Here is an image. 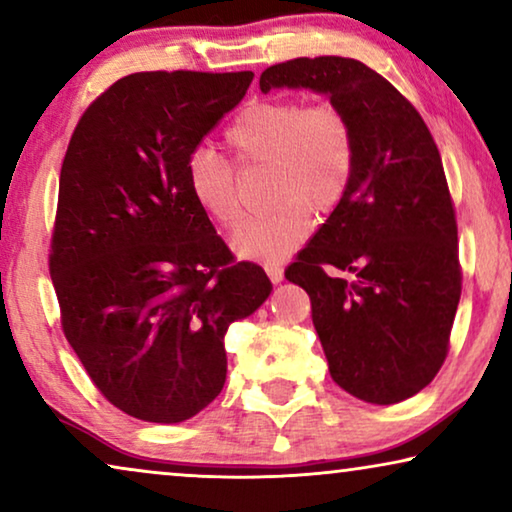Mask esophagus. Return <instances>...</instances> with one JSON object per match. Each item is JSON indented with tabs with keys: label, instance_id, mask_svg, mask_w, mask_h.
<instances>
[{
	"label": "esophagus",
	"instance_id": "esophagus-1",
	"mask_svg": "<svg viewBox=\"0 0 512 512\" xmlns=\"http://www.w3.org/2000/svg\"><path fill=\"white\" fill-rule=\"evenodd\" d=\"M265 272H268L272 284H279L284 279V270L279 265H265Z\"/></svg>",
	"mask_w": 512,
	"mask_h": 512
}]
</instances>
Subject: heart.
Here are the masks:
<instances>
[{"instance_id": "b5f03b06", "label": "heart", "mask_w": 512, "mask_h": 512, "mask_svg": "<svg viewBox=\"0 0 512 512\" xmlns=\"http://www.w3.org/2000/svg\"><path fill=\"white\" fill-rule=\"evenodd\" d=\"M226 144L240 165L270 167L272 212L254 216L235 235L233 249L247 261L277 263L291 254L310 230L312 209L331 214L345 198L354 167V137L345 114L331 102L300 100L249 102L226 130ZM186 188L195 207L221 228L240 223L233 167L212 151L188 156Z\"/></svg>"}]
</instances>
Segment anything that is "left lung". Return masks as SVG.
Segmentation results:
<instances>
[{
  "label": "left lung",
  "instance_id": "1",
  "mask_svg": "<svg viewBox=\"0 0 512 512\" xmlns=\"http://www.w3.org/2000/svg\"><path fill=\"white\" fill-rule=\"evenodd\" d=\"M258 86L326 95L349 121L347 193L286 279L312 300L333 380L366 403H401L443 366L461 296L438 146L417 109L359 60H289L265 69Z\"/></svg>",
  "mask_w": 512,
  "mask_h": 512
}]
</instances>
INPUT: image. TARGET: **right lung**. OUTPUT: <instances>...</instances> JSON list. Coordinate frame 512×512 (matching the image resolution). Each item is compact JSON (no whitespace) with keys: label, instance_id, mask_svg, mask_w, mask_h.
Masks as SVG:
<instances>
[{"label":"right lung","instance_id":"add662e5","mask_svg":"<svg viewBox=\"0 0 512 512\" xmlns=\"http://www.w3.org/2000/svg\"><path fill=\"white\" fill-rule=\"evenodd\" d=\"M254 74L139 72L86 109L62 160L51 279L62 331L125 415L186 422L221 394L228 326L268 300L186 188L188 156Z\"/></svg>","mask_w":512,"mask_h":512}]
</instances>
